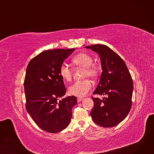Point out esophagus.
<instances>
[{
  "label": "esophagus",
  "mask_w": 154,
  "mask_h": 154,
  "mask_svg": "<svg viewBox=\"0 0 154 154\" xmlns=\"http://www.w3.org/2000/svg\"><path fill=\"white\" fill-rule=\"evenodd\" d=\"M83 99H84L83 98H77V102H80L83 100Z\"/></svg>",
  "instance_id": "1"
}]
</instances>
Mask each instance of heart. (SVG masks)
Wrapping results in <instances>:
<instances>
[{"label": "heart", "instance_id": "b5f03b06", "mask_svg": "<svg viewBox=\"0 0 154 154\" xmlns=\"http://www.w3.org/2000/svg\"><path fill=\"white\" fill-rule=\"evenodd\" d=\"M72 61L79 67L84 69V77H90L92 79L97 78L100 74V69L98 65L93 63L92 57L86 53H80L72 58ZM59 74L65 81L70 82L72 79L73 72L67 64L63 63L59 68ZM93 87L90 80L85 79L77 81L69 87V94L79 97H83L91 92Z\"/></svg>", "mask_w": 154, "mask_h": 154}]
</instances>
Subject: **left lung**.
<instances>
[{
    "mask_svg": "<svg viewBox=\"0 0 154 154\" xmlns=\"http://www.w3.org/2000/svg\"><path fill=\"white\" fill-rule=\"evenodd\" d=\"M99 55L102 72L93 94L106 95L102 100L92 97L94 107L91 116L94 122L103 127L118 125L127 116L132 107L134 85L124 60L108 46H86Z\"/></svg>",
    "mask_w": 154,
    "mask_h": 154,
    "instance_id": "left-lung-1",
    "label": "left lung"
}]
</instances>
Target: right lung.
<instances>
[{"label": "right lung", "mask_w": 154, "mask_h": 154, "mask_svg": "<svg viewBox=\"0 0 154 154\" xmlns=\"http://www.w3.org/2000/svg\"><path fill=\"white\" fill-rule=\"evenodd\" d=\"M74 48L47 50L29 63L24 79L26 108L42 130L57 133L66 128L77 104L75 96L59 100L66 93L59 68Z\"/></svg>", "instance_id": "1"}]
</instances>
